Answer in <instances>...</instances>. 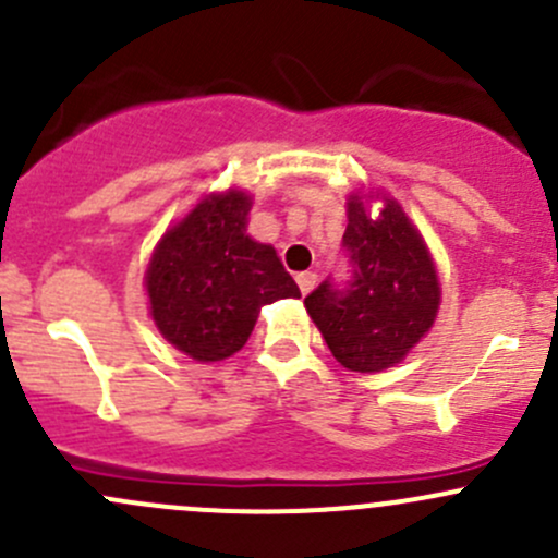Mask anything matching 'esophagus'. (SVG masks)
Returning <instances> with one entry per match:
<instances>
[{
  "label": "esophagus",
  "instance_id": "1",
  "mask_svg": "<svg viewBox=\"0 0 558 558\" xmlns=\"http://www.w3.org/2000/svg\"><path fill=\"white\" fill-rule=\"evenodd\" d=\"M315 283H318V275H315V272H300V275H296V286H300L302 294H311Z\"/></svg>",
  "mask_w": 558,
  "mask_h": 558
}]
</instances>
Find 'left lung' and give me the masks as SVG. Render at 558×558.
I'll use <instances>...</instances> for the list:
<instances>
[{"label":"left lung","mask_w":558,"mask_h":558,"mask_svg":"<svg viewBox=\"0 0 558 558\" xmlns=\"http://www.w3.org/2000/svg\"><path fill=\"white\" fill-rule=\"evenodd\" d=\"M342 247L353 267L351 280L345 286L324 280L305 296V307L342 367L384 373L402 362L435 324L440 307L435 262L391 196H384L375 218L362 196L348 199Z\"/></svg>","instance_id":"left-lung-1"}]
</instances>
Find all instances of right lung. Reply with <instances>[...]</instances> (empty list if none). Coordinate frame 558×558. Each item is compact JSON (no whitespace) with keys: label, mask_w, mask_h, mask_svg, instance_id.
<instances>
[{"label":"right lung","mask_w":558,"mask_h":558,"mask_svg":"<svg viewBox=\"0 0 558 558\" xmlns=\"http://www.w3.org/2000/svg\"><path fill=\"white\" fill-rule=\"evenodd\" d=\"M251 205L238 189L205 196L150 256V315L165 340L194 362L238 353L264 305L300 296L275 247L247 238Z\"/></svg>","instance_id":"right-lung-1"}]
</instances>
